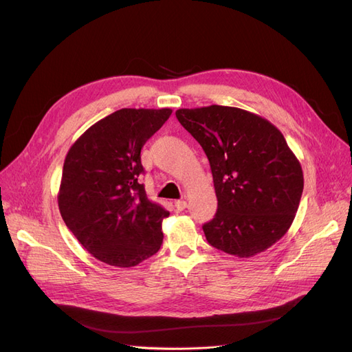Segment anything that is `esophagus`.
Here are the masks:
<instances>
[{"label":"esophagus","instance_id":"obj_1","mask_svg":"<svg viewBox=\"0 0 352 352\" xmlns=\"http://www.w3.org/2000/svg\"><path fill=\"white\" fill-rule=\"evenodd\" d=\"M175 207H176L179 211L185 210V208H186V201H184V199H177V201H175Z\"/></svg>","mask_w":352,"mask_h":352}]
</instances>
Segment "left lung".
Wrapping results in <instances>:
<instances>
[{"instance_id": "1", "label": "left lung", "mask_w": 352, "mask_h": 352, "mask_svg": "<svg viewBox=\"0 0 352 352\" xmlns=\"http://www.w3.org/2000/svg\"><path fill=\"white\" fill-rule=\"evenodd\" d=\"M177 120L204 150L217 212L202 230L212 247L239 258L278 242L295 219L304 176L282 132L236 107L179 109Z\"/></svg>"}]
</instances>
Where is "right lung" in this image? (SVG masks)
<instances>
[{"instance_id":"right-lung-1","label":"right lung","mask_w":352,"mask_h":352,"mask_svg":"<svg viewBox=\"0 0 352 352\" xmlns=\"http://www.w3.org/2000/svg\"><path fill=\"white\" fill-rule=\"evenodd\" d=\"M170 114L117 110L82 133L66 155L60 214L82 247L105 264L133 267L162 247V223L170 212L148 199L138 177L144 144Z\"/></svg>"}]
</instances>
